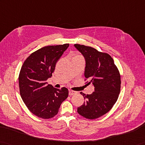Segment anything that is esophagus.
<instances>
[{"instance_id": "esophagus-1", "label": "esophagus", "mask_w": 145, "mask_h": 145, "mask_svg": "<svg viewBox=\"0 0 145 145\" xmlns=\"http://www.w3.org/2000/svg\"><path fill=\"white\" fill-rule=\"evenodd\" d=\"M77 92L76 91H72V90H69V95L70 96H72L73 95H75V94H76Z\"/></svg>"}]
</instances>
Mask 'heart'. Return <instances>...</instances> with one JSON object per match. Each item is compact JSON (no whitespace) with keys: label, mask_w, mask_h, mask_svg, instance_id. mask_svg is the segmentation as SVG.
Here are the masks:
<instances>
[{"label":"heart","mask_w":145,"mask_h":145,"mask_svg":"<svg viewBox=\"0 0 145 145\" xmlns=\"http://www.w3.org/2000/svg\"><path fill=\"white\" fill-rule=\"evenodd\" d=\"M75 57H81V56H79V55H76V56H75Z\"/></svg>","instance_id":"b5f03b06"}]
</instances>
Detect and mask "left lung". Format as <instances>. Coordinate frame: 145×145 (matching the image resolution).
Listing matches in <instances>:
<instances>
[{
  "label": "left lung",
  "mask_w": 145,
  "mask_h": 145,
  "mask_svg": "<svg viewBox=\"0 0 145 145\" xmlns=\"http://www.w3.org/2000/svg\"><path fill=\"white\" fill-rule=\"evenodd\" d=\"M74 46L85 59L84 75L90 80L86 85L94 86V92L91 95L80 93L85 101L78 107L77 112L86 119H95L108 112L118 99L121 84L120 73L108 54L78 44Z\"/></svg>",
  "instance_id": "8db88e82"
}]
</instances>
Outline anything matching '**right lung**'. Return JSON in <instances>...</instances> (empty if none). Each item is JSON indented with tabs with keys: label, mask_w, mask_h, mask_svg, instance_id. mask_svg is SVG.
I'll use <instances>...</instances> for the list:
<instances>
[{
	"label": "right lung",
	"mask_w": 145,
	"mask_h": 145,
	"mask_svg": "<svg viewBox=\"0 0 145 145\" xmlns=\"http://www.w3.org/2000/svg\"><path fill=\"white\" fill-rule=\"evenodd\" d=\"M69 44L44 47L26 59L20 70L18 82L23 102L34 115L44 119L57 115L69 90L57 89L46 82L54 72L56 63Z\"/></svg>",
	"instance_id": "1"
}]
</instances>
